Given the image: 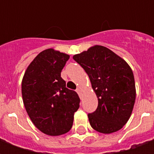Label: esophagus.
Returning <instances> with one entry per match:
<instances>
[{
    "label": "esophagus",
    "instance_id": "1",
    "mask_svg": "<svg viewBox=\"0 0 154 154\" xmlns=\"http://www.w3.org/2000/svg\"><path fill=\"white\" fill-rule=\"evenodd\" d=\"M76 91H77V93L78 94L79 96H80V95H81V92H82V91H81V89H80V88H77V90H76Z\"/></svg>",
    "mask_w": 154,
    "mask_h": 154
}]
</instances>
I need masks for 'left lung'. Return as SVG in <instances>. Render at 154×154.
<instances>
[{
  "instance_id": "8db88e82",
  "label": "left lung",
  "mask_w": 154,
  "mask_h": 154,
  "mask_svg": "<svg viewBox=\"0 0 154 154\" xmlns=\"http://www.w3.org/2000/svg\"><path fill=\"white\" fill-rule=\"evenodd\" d=\"M72 57L87 73L98 99L96 111L88 114L91 126L102 134L122 129L135 102L131 67L122 57L101 45L92 46Z\"/></svg>"
}]
</instances>
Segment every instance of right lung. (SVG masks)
Instances as JSON below:
<instances>
[{
    "instance_id": "obj_1",
    "label": "right lung",
    "mask_w": 154,
    "mask_h": 154,
    "mask_svg": "<svg viewBox=\"0 0 154 154\" xmlns=\"http://www.w3.org/2000/svg\"><path fill=\"white\" fill-rule=\"evenodd\" d=\"M69 57L54 48L42 51L29 65L22 79L25 110L35 127L47 135L68 132L79 108L78 95L67 89L61 77Z\"/></svg>"
}]
</instances>
